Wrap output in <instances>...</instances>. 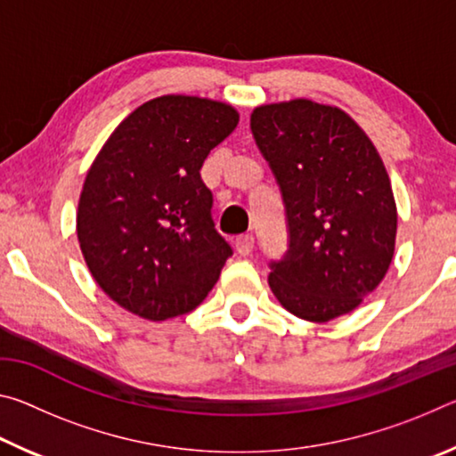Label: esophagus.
I'll use <instances>...</instances> for the list:
<instances>
[{
	"instance_id": "34e87169",
	"label": "esophagus",
	"mask_w": 456,
	"mask_h": 456,
	"mask_svg": "<svg viewBox=\"0 0 456 456\" xmlns=\"http://www.w3.org/2000/svg\"><path fill=\"white\" fill-rule=\"evenodd\" d=\"M253 245H256V239H253V235H241L235 241L239 256H249V253L253 251Z\"/></svg>"
}]
</instances>
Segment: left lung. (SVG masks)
Returning <instances> with one entry per match:
<instances>
[{
    "mask_svg": "<svg viewBox=\"0 0 456 456\" xmlns=\"http://www.w3.org/2000/svg\"><path fill=\"white\" fill-rule=\"evenodd\" d=\"M251 133L281 189L289 245L269 288L297 318L350 314L388 272L396 203L376 146L348 114L305 98L257 106Z\"/></svg>",
    "mask_w": 456,
    "mask_h": 456,
    "instance_id": "8db88e82",
    "label": "left lung"
}]
</instances>
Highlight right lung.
<instances>
[{"instance_id": "add662e5", "label": "right lung", "mask_w": 456, "mask_h": 456, "mask_svg": "<svg viewBox=\"0 0 456 456\" xmlns=\"http://www.w3.org/2000/svg\"><path fill=\"white\" fill-rule=\"evenodd\" d=\"M237 122L225 102L160 96L130 112L92 163L76 215L80 249L130 314L176 318L217 283L233 249L215 229L200 167Z\"/></svg>"}]
</instances>
